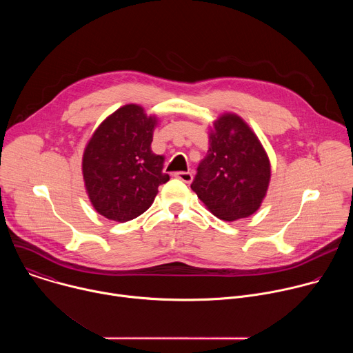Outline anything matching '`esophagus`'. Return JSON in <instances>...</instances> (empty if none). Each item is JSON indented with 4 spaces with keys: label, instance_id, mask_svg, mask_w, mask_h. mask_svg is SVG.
Masks as SVG:
<instances>
[{
    "label": "esophagus",
    "instance_id": "34e87169",
    "mask_svg": "<svg viewBox=\"0 0 353 353\" xmlns=\"http://www.w3.org/2000/svg\"><path fill=\"white\" fill-rule=\"evenodd\" d=\"M176 177L179 180L187 183V184H190L192 181V173L191 172H179V173H176Z\"/></svg>",
    "mask_w": 353,
    "mask_h": 353
}]
</instances>
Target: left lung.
Masks as SVG:
<instances>
[{"label":"left lung","mask_w":353,"mask_h":353,"mask_svg":"<svg viewBox=\"0 0 353 353\" xmlns=\"http://www.w3.org/2000/svg\"><path fill=\"white\" fill-rule=\"evenodd\" d=\"M191 184L219 219L253 215L267 195L271 163L259 137L234 113H223L210 131V149Z\"/></svg>","instance_id":"left-lung-1"}]
</instances>
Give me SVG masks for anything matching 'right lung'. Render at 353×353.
Returning <instances> with one entry per match:
<instances>
[{
  "mask_svg": "<svg viewBox=\"0 0 353 353\" xmlns=\"http://www.w3.org/2000/svg\"><path fill=\"white\" fill-rule=\"evenodd\" d=\"M157 116L139 105H125L106 117L88 141L82 174L90 204L97 214L116 222L142 215L169 181L163 157L150 149Z\"/></svg>",
  "mask_w": 353,
  "mask_h": 353,
  "instance_id": "add662e5",
  "label": "right lung"
}]
</instances>
